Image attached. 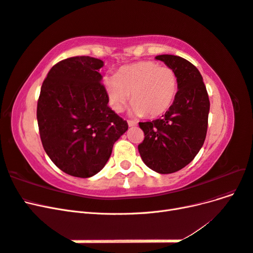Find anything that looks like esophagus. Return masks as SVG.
<instances>
[{
  "label": "esophagus",
  "mask_w": 253,
  "mask_h": 253,
  "mask_svg": "<svg viewBox=\"0 0 253 253\" xmlns=\"http://www.w3.org/2000/svg\"><path fill=\"white\" fill-rule=\"evenodd\" d=\"M127 125H128V126H137V122L133 121V120H127Z\"/></svg>",
  "instance_id": "esophagus-1"
}]
</instances>
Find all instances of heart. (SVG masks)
Masks as SVG:
<instances>
[{"mask_svg": "<svg viewBox=\"0 0 253 253\" xmlns=\"http://www.w3.org/2000/svg\"><path fill=\"white\" fill-rule=\"evenodd\" d=\"M103 88L113 111L121 113L131 99L135 116L159 117L172 106L178 90L177 75L169 66L141 61L106 75Z\"/></svg>", "mask_w": 253, "mask_h": 253, "instance_id": "b5f03b06", "label": "heart"}]
</instances>
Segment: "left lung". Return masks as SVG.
I'll use <instances>...</instances> for the list:
<instances>
[{"label": "left lung", "mask_w": 253, "mask_h": 253, "mask_svg": "<svg viewBox=\"0 0 253 253\" xmlns=\"http://www.w3.org/2000/svg\"><path fill=\"white\" fill-rule=\"evenodd\" d=\"M177 75L178 90L163 118L139 122L144 139L138 145L143 163L160 174L179 171L189 165L206 139L210 101L200 71L178 56L155 57Z\"/></svg>", "instance_id": "1"}]
</instances>
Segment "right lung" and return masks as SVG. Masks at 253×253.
<instances>
[{"label": "right lung", "instance_id": "right-lung-1", "mask_svg": "<svg viewBox=\"0 0 253 253\" xmlns=\"http://www.w3.org/2000/svg\"><path fill=\"white\" fill-rule=\"evenodd\" d=\"M102 60L72 57L53 65L38 100L43 148L60 170L87 178L100 172L127 122L110 106L99 70Z\"/></svg>", "mask_w": 253, "mask_h": 253}]
</instances>
